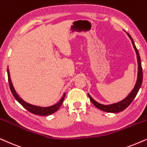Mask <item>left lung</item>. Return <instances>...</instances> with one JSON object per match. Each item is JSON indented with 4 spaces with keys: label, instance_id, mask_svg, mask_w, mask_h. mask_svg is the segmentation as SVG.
Masks as SVG:
<instances>
[{
    "label": "left lung",
    "instance_id": "left-lung-1",
    "mask_svg": "<svg viewBox=\"0 0 147 147\" xmlns=\"http://www.w3.org/2000/svg\"><path fill=\"white\" fill-rule=\"evenodd\" d=\"M126 34H127V36H129V38H130V40H131V43L133 45V47L134 48L136 53V55H137V61H138V77H137V81L135 84L133 90L131 91V92L128 94L127 97L124 98L123 100H122L121 101H119L116 103L111 104V105H102V104L98 102H96L95 100L93 99L92 96L88 94L89 98H90L91 102L94 104V105L97 107L98 109H99L100 110L105 111V112L119 113V112H121V111H123V110H125L126 108L130 105L131 102H132L134 99L135 98L136 96L137 95L139 90H140L141 85H142V77H143L142 68V66H141V60H140V55H139L138 49H137L136 47L131 36L127 32H126Z\"/></svg>",
    "mask_w": 147,
    "mask_h": 147
}]
</instances>
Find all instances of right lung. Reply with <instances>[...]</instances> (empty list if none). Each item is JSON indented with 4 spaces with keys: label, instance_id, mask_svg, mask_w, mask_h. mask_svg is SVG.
I'll return each instance as SVG.
<instances>
[{
    "label": "right lung",
    "instance_id": "1",
    "mask_svg": "<svg viewBox=\"0 0 147 147\" xmlns=\"http://www.w3.org/2000/svg\"><path fill=\"white\" fill-rule=\"evenodd\" d=\"M7 75H8V81H9V87H10V90L11 91V93L13 96V97L16 98L17 101L19 102L22 106H23L24 108H25L27 111H28L29 112L31 113H33V114L40 115V116H47V115H49L51 114H53L55 112L58 111V109H60V106L62 105V104L64 102L65 95H66V93H64V95L61 98L60 101L58 102L55 104L54 105L50 106V107H38V106L32 105L31 104H29L26 102L24 101V100H22L21 98L20 97L19 95L17 94L16 91L15 90L13 85V83L11 82V79L10 77V73H9V70L8 68H7Z\"/></svg>",
    "mask_w": 147,
    "mask_h": 147
}]
</instances>
